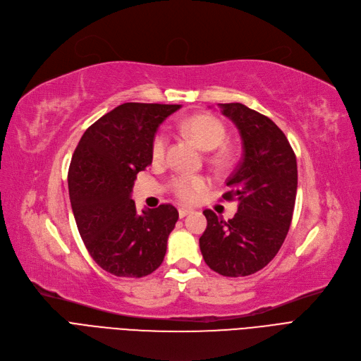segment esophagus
Here are the masks:
<instances>
[{
	"instance_id": "34e87169",
	"label": "esophagus",
	"mask_w": 361,
	"mask_h": 361,
	"mask_svg": "<svg viewBox=\"0 0 361 361\" xmlns=\"http://www.w3.org/2000/svg\"><path fill=\"white\" fill-rule=\"evenodd\" d=\"M191 212H192L191 209H186V207H180V209H179V217H180V219H183V217H186L188 214H190Z\"/></svg>"
}]
</instances>
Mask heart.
I'll return each instance as SVG.
<instances>
[{"label":"heart","mask_w":361,"mask_h":361,"mask_svg":"<svg viewBox=\"0 0 361 361\" xmlns=\"http://www.w3.org/2000/svg\"><path fill=\"white\" fill-rule=\"evenodd\" d=\"M179 128L204 149H214L226 138V128L221 123V120L212 114H192L183 118L179 123ZM169 140L167 136L160 132L154 136L151 144V157L154 161H160L166 156ZM223 157V154H219L217 160ZM209 179L200 175H176L170 180V190L173 194L186 202L195 201L205 190L209 188Z\"/></svg>","instance_id":"heart-1"}]
</instances>
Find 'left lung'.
<instances>
[{
  "instance_id": "8db88e82",
  "label": "left lung",
  "mask_w": 361,
  "mask_h": 361,
  "mask_svg": "<svg viewBox=\"0 0 361 361\" xmlns=\"http://www.w3.org/2000/svg\"><path fill=\"white\" fill-rule=\"evenodd\" d=\"M243 141V160L226 180L223 198L238 202L228 221L204 210L207 228L200 250L207 266L229 278L248 276L267 266L281 250L297 197V157L271 120L241 102L219 104Z\"/></svg>"
}]
</instances>
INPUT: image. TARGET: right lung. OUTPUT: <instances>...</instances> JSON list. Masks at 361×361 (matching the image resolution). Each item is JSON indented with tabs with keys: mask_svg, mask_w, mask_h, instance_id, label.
<instances>
[{
	"mask_svg": "<svg viewBox=\"0 0 361 361\" xmlns=\"http://www.w3.org/2000/svg\"><path fill=\"white\" fill-rule=\"evenodd\" d=\"M179 104L125 102L85 133L68 167V195L82 241L94 262L120 278H142L164 260L179 219L171 204L138 212L136 175L152 161L151 144Z\"/></svg>",
	"mask_w": 361,
	"mask_h": 361,
	"instance_id": "obj_1",
	"label": "right lung"
}]
</instances>
